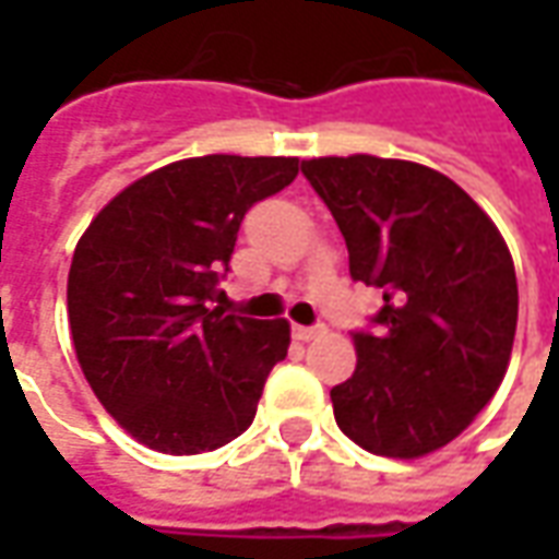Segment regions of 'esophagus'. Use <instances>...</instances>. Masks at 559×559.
Wrapping results in <instances>:
<instances>
[{
  "instance_id": "34e87169",
  "label": "esophagus",
  "mask_w": 559,
  "mask_h": 559,
  "mask_svg": "<svg viewBox=\"0 0 559 559\" xmlns=\"http://www.w3.org/2000/svg\"><path fill=\"white\" fill-rule=\"evenodd\" d=\"M317 335H323V326H293L296 341H314Z\"/></svg>"
}]
</instances>
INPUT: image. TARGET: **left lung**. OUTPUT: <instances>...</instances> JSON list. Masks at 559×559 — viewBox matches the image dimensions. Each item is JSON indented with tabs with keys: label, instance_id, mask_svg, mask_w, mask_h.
Segmentation results:
<instances>
[{
	"label": "left lung",
	"instance_id": "left-lung-1",
	"mask_svg": "<svg viewBox=\"0 0 559 559\" xmlns=\"http://www.w3.org/2000/svg\"><path fill=\"white\" fill-rule=\"evenodd\" d=\"M350 254V278L383 290L353 332L356 371L332 389L353 443L419 457L467 428L503 383L518 281L493 221L449 176L413 160H302Z\"/></svg>",
	"mask_w": 559,
	"mask_h": 559
}]
</instances>
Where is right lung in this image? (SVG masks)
Here are the masks:
<instances>
[{
    "instance_id": "right-lung-1",
    "label": "right lung",
    "mask_w": 559,
    "mask_h": 559,
    "mask_svg": "<svg viewBox=\"0 0 559 559\" xmlns=\"http://www.w3.org/2000/svg\"><path fill=\"white\" fill-rule=\"evenodd\" d=\"M299 158L203 155L148 173L95 215L68 272L80 368L134 440L167 455L230 443L254 421L287 320L212 308L248 209Z\"/></svg>"
}]
</instances>
